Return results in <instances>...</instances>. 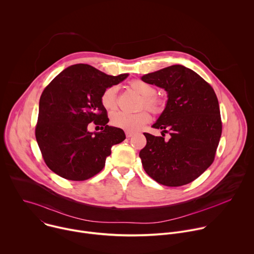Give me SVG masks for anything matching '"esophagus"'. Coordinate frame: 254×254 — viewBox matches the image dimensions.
Returning a JSON list of instances; mask_svg holds the SVG:
<instances>
[{
    "label": "esophagus",
    "instance_id": "34e87169",
    "mask_svg": "<svg viewBox=\"0 0 254 254\" xmlns=\"http://www.w3.org/2000/svg\"><path fill=\"white\" fill-rule=\"evenodd\" d=\"M134 134V132H132V131H126V135H127V137H131L132 135Z\"/></svg>",
    "mask_w": 254,
    "mask_h": 254
}]
</instances>
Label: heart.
Instances as JSON below:
<instances>
[{
	"label": "heart",
	"mask_w": 254,
	"mask_h": 254,
	"mask_svg": "<svg viewBox=\"0 0 254 254\" xmlns=\"http://www.w3.org/2000/svg\"><path fill=\"white\" fill-rule=\"evenodd\" d=\"M130 88L142 98L141 107H145L155 113H158L163 109V101L155 97L156 90L150 83L140 79H134L130 82ZM117 93L118 88L116 86L109 87L103 92L101 96V103L105 109L114 110L116 108ZM150 120L151 117L147 111H141L136 114L116 112L111 117V123L113 126L127 131H136L140 129Z\"/></svg>",
	"instance_id": "obj_1"
}]
</instances>
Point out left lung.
<instances>
[{
    "instance_id": "1",
    "label": "left lung",
    "mask_w": 254,
    "mask_h": 254,
    "mask_svg": "<svg viewBox=\"0 0 254 254\" xmlns=\"http://www.w3.org/2000/svg\"><path fill=\"white\" fill-rule=\"evenodd\" d=\"M164 89L167 103L152 125L162 136L143 132L146 145L139 151L145 173L166 187L196 180L211 165L222 131L217 97L210 84L190 68L174 64L141 76ZM171 138L164 141L163 132Z\"/></svg>"
}]
</instances>
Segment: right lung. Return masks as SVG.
Here are the masks:
<instances>
[{
    "mask_svg": "<svg viewBox=\"0 0 254 254\" xmlns=\"http://www.w3.org/2000/svg\"><path fill=\"white\" fill-rule=\"evenodd\" d=\"M128 74L109 75L77 64L59 73L44 90L39 104L36 138L52 172L68 181H86L99 174L112 146L126 139L122 128L110 127L103 92ZM94 122L102 131L90 133Z\"/></svg>",
    "mask_w": 254,
    "mask_h": 254,
    "instance_id": "right-lung-1",
    "label": "right lung"
}]
</instances>
